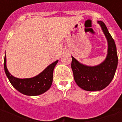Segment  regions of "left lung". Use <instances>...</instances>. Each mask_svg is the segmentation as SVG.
<instances>
[{
	"label": "left lung",
	"instance_id": "obj_1",
	"mask_svg": "<svg viewBox=\"0 0 122 122\" xmlns=\"http://www.w3.org/2000/svg\"><path fill=\"white\" fill-rule=\"evenodd\" d=\"M97 23L101 27L108 42L107 56L105 61L97 66H87L72 56L71 68L75 82L80 88L91 92L102 90L108 86L114 76L118 66L115 42L105 23L101 21Z\"/></svg>",
	"mask_w": 122,
	"mask_h": 122
}]
</instances>
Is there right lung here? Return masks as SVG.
Wrapping results in <instances>:
<instances>
[{
	"instance_id": "1",
	"label": "right lung",
	"mask_w": 122,
	"mask_h": 122,
	"mask_svg": "<svg viewBox=\"0 0 122 122\" xmlns=\"http://www.w3.org/2000/svg\"><path fill=\"white\" fill-rule=\"evenodd\" d=\"M58 60L48 66L41 73L30 78H17L13 76L8 71L6 57L5 53L4 61V71L13 87L23 94L29 96L39 95L47 92L52 84L53 69Z\"/></svg>"
}]
</instances>
